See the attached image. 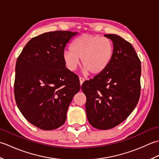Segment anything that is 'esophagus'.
Segmentation results:
<instances>
[{
	"instance_id": "34e87169",
	"label": "esophagus",
	"mask_w": 159,
	"mask_h": 159,
	"mask_svg": "<svg viewBox=\"0 0 159 159\" xmlns=\"http://www.w3.org/2000/svg\"><path fill=\"white\" fill-rule=\"evenodd\" d=\"M85 81V79H83V78H82V77H80L79 78V82H80V85H81L82 84H83V83Z\"/></svg>"
}]
</instances>
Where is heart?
Wrapping results in <instances>:
<instances>
[{
	"mask_svg": "<svg viewBox=\"0 0 159 159\" xmlns=\"http://www.w3.org/2000/svg\"><path fill=\"white\" fill-rule=\"evenodd\" d=\"M114 47L109 38L83 34L76 38L72 49L64 51L63 59L70 71L75 70L81 59L85 73L98 74L105 70L112 59Z\"/></svg>",
	"mask_w": 159,
	"mask_h": 159,
	"instance_id": "1",
	"label": "heart"
}]
</instances>
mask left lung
Here are the masks:
<instances>
[{
  "label": "left lung",
  "instance_id": "obj_1",
  "mask_svg": "<svg viewBox=\"0 0 159 159\" xmlns=\"http://www.w3.org/2000/svg\"><path fill=\"white\" fill-rule=\"evenodd\" d=\"M112 59L103 72L86 80L81 89L87 98V120L94 128L108 130L122 122L139 100L141 61L131 43L115 34Z\"/></svg>",
  "mask_w": 159,
  "mask_h": 159
}]
</instances>
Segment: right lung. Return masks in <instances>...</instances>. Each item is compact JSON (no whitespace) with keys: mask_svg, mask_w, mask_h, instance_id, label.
<instances>
[{"mask_svg":"<svg viewBox=\"0 0 159 159\" xmlns=\"http://www.w3.org/2000/svg\"><path fill=\"white\" fill-rule=\"evenodd\" d=\"M77 32L56 31L32 38L16 65L14 96L19 110L30 123L50 130L65 123L79 78L63 59L67 43Z\"/></svg>","mask_w":159,"mask_h":159,"instance_id":"add662e5","label":"right lung"}]
</instances>
